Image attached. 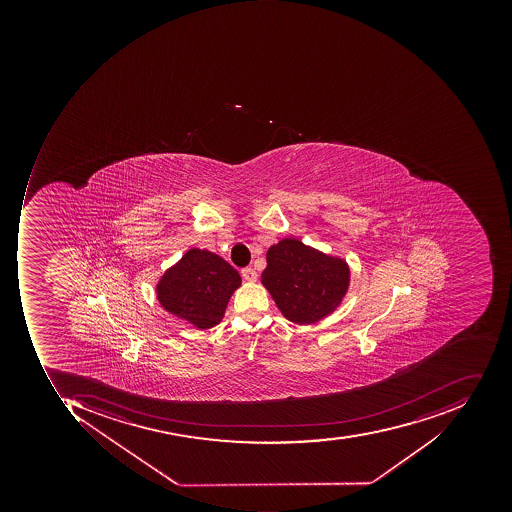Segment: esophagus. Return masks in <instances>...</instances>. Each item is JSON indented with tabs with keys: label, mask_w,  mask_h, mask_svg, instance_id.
Wrapping results in <instances>:
<instances>
[{
	"label": "esophagus",
	"mask_w": 512,
	"mask_h": 512,
	"mask_svg": "<svg viewBox=\"0 0 512 512\" xmlns=\"http://www.w3.org/2000/svg\"><path fill=\"white\" fill-rule=\"evenodd\" d=\"M241 277L246 281H257L258 275L257 272L252 268H244L241 269Z\"/></svg>",
	"instance_id": "esophagus-1"
}]
</instances>
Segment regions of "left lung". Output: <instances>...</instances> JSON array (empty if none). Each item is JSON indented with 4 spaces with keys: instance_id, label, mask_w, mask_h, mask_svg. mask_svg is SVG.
Returning a JSON list of instances; mask_svg holds the SVG:
<instances>
[{
    "instance_id": "8db88e82",
    "label": "left lung",
    "mask_w": 512,
    "mask_h": 512,
    "mask_svg": "<svg viewBox=\"0 0 512 512\" xmlns=\"http://www.w3.org/2000/svg\"><path fill=\"white\" fill-rule=\"evenodd\" d=\"M266 261L261 283L292 323L312 324L332 314L348 292L346 261L295 238H284L271 246Z\"/></svg>"
}]
</instances>
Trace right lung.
<instances>
[{
    "label": "right lung",
    "instance_id": "add662e5",
    "mask_svg": "<svg viewBox=\"0 0 512 512\" xmlns=\"http://www.w3.org/2000/svg\"><path fill=\"white\" fill-rule=\"evenodd\" d=\"M240 284V274L228 261L195 248L164 272L157 284V297L167 312L195 328L209 329L220 323Z\"/></svg>",
    "mask_w": 512,
    "mask_h": 512
}]
</instances>
